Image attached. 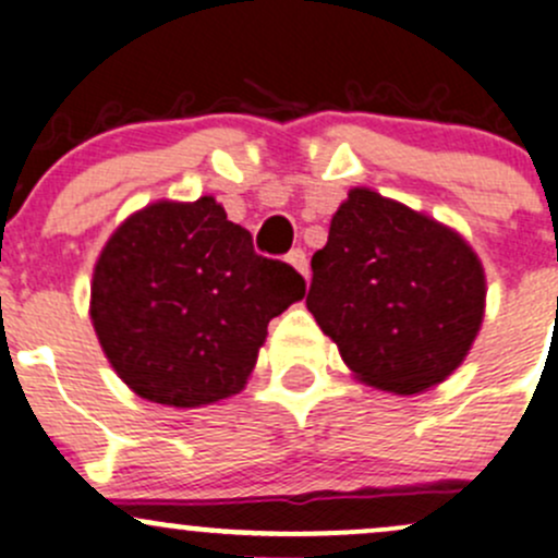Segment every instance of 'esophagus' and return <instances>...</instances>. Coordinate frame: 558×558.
I'll return each mask as SVG.
<instances>
[{
    "mask_svg": "<svg viewBox=\"0 0 558 558\" xmlns=\"http://www.w3.org/2000/svg\"><path fill=\"white\" fill-rule=\"evenodd\" d=\"M287 263H290V266L295 268V271L308 281V257H306V252H303V250H292L290 255H287Z\"/></svg>",
    "mask_w": 558,
    "mask_h": 558,
    "instance_id": "esophagus-1",
    "label": "esophagus"
}]
</instances>
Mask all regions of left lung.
Wrapping results in <instances>:
<instances>
[{
    "instance_id": "obj_1",
    "label": "left lung",
    "mask_w": 558,
    "mask_h": 558,
    "mask_svg": "<svg viewBox=\"0 0 558 558\" xmlns=\"http://www.w3.org/2000/svg\"><path fill=\"white\" fill-rule=\"evenodd\" d=\"M306 306L357 379L412 396L466 357L485 274L456 230L355 186L314 252Z\"/></svg>"
}]
</instances>
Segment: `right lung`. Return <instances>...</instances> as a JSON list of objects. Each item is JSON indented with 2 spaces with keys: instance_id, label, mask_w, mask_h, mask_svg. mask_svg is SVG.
<instances>
[{
  "instance_id": "right-lung-1",
  "label": "right lung",
  "mask_w": 558,
  "mask_h": 558,
  "mask_svg": "<svg viewBox=\"0 0 558 558\" xmlns=\"http://www.w3.org/2000/svg\"><path fill=\"white\" fill-rule=\"evenodd\" d=\"M306 295L292 266L260 257L211 195L159 201L116 228L92 277V323L113 372L154 404L239 393L268 323Z\"/></svg>"
}]
</instances>
